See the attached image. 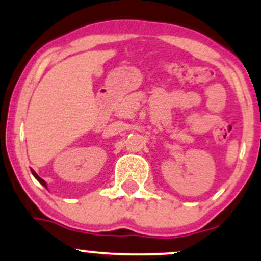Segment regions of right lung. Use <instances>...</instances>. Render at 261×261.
<instances>
[{"label": "right lung", "mask_w": 261, "mask_h": 261, "mask_svg": "<svg viewBox=\"0 0 261 261\" xmlns=\"http://www.w3.org/2000/svg\"><path fill=\"white\" fill-rule=\"evenodd\" d=\"M31 172H32V174H34V177H35V178H36L37 181H39L40 184L42 185V186H44V187H46V182H45L44 179H42V178H40V177L37 176V174H36V172H35V171H32V170H31ZM46 189H47V187H46Z\"/></svg>", "instance_id": "right-lung-1"}]
</instances>
